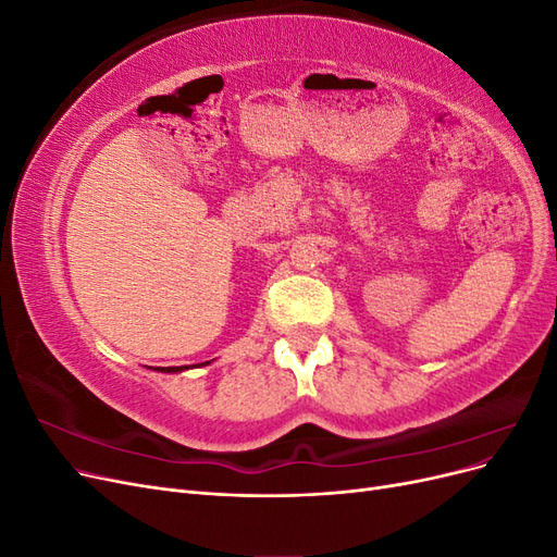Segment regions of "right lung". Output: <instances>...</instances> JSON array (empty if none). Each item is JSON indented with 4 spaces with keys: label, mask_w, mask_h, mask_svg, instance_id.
<instances>
[{
    "label": "right lung",
    "mask_w": 557,
    "mask_h": 557,
    "mask_svg": "<svg viewBox=\"0 0 557 557\" xmlns=\"http://www.w3.org/2000/svg\"><path fill=\"white\" fill-rule=\"evenodd\" d=\"M201 364H209V362H201ZM183 369H188V367H166V372H183Z\"/></svg>",
    "instance_id": "1"
}]
</instances>
